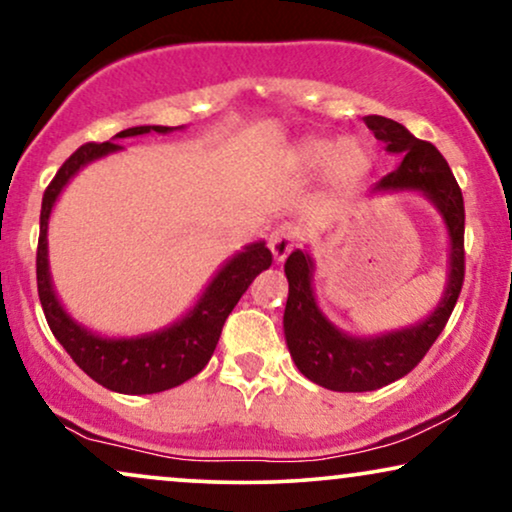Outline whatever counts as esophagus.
Returning <instances> with one entry per match:
<instances>
[{"label": "esophagus", "instance_id": "1", "mask_svg": "<svg viewBox=\"0 0 512 512\" xmlns=\"http://www.w3.org/2000/svg\"><path fill=\"white\" fill-rule=\"evenodd\" d=\"M297 241V229L293 224H281L271 231L269 236V248L276 262H283L288 257V252L295 248Z\"/></svg>", "mask_w": 512, "mask_h": 512}]
</instances>
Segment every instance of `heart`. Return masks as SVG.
Returning <instances> with one entry per match:
<instances>
[{
	"mask_svg": "<svg viewBox=\"0 0 512 512\" xmlns=\"http://www.w3.org/2000/svg\"><path fill=\"white\" fill-rule=\"evenodd\" d=\"M295 165L307 172L326 167V177L333 186L352 189L366 177L371 167V153L359 139H342L340 144H335L331 139L312 137L295 146Z\"/></svg>",
	"mask_w": 512,
	"mask_h": 512,
	"instance_id": "heart-1",
	"label": "heart"
}]
</instances>
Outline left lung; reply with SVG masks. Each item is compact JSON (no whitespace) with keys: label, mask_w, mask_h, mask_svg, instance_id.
Instances as JSON below:
<instances>
[{"label":"left lung","mask_w":512,"mask_h":512,"mask_svg":"<svg viewBox=\"0 0 512 512\" xmlns=\"http://www.w3.org/2000/svg\"><path fill=\"white\" fill-rule=\"evenodd\" d=\"M364 122L375 139L383 141L387 153L399 155V165L373 186V193L418 191L435 205L449 234V278L435 312L416 326L375 338H352L335 328L316 304L312 257L302 250L290 252L286 260L288 302L283 314L290 357L304 378L333 392H371L413 371L444 331L465 276L463 193L444 155L430 141L416 139L404 125L383 115H366Z\"/></svg>","instance_id":"left-lung-1"}]
</instances>
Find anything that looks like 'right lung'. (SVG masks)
<instances>
[{
    "mask_svg": "<svg viewBox=\"0 0 512 512\" xmlns=\"http://www.w3.org/2000/svg\"><path fill=\"white\" fill-rule=\"evenodd\" d=\"M172 129L177 127H129L115 134L113 139L139 137V134L148 132L170 134ZM118 151H122V146L115 144V141L80 146L61 165V170L56 172V177L51 179L47 191H44L40 212V243H37V293H40L44 316H47L54 338L61 342L63 349L89 378L120 394L165 392L203 371L212 352H215L226 316L231 314L241 295L255 281V276L271 267V252L262 241L245 245L238 255L231 257L217 271L210 286L200 295L196 307L189 314L181 316L177 323L163 328V331L137 335V338H103V335L87 331L63 309L54 286H51L47 250L49 217L56 198L61 196L68 181L84 165Z\"/></svg>",
    "mask_w": 512,
    "mask_h": 512,
    "instance_id": "add662e5",
    "label": "right lung"
}]
</instances>
